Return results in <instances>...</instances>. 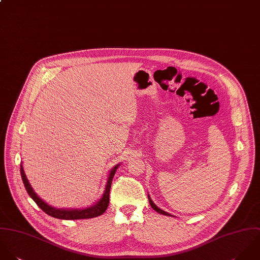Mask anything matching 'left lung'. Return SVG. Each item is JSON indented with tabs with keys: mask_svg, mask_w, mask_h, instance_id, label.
Masks as SVG:
<instances>
[{
	"mask_svg": "<svg viewBox=\"0 0 260 260\" xmlns=\"http://www.w3.org/2000/svg\"><path fill=\"white\" fill-rule=\"evenodd\" d=\"M148 198H149V202H150L151 206H152V208H153L155 211H156L157 213H159V214H161V215H166V216H172V215H171V214H169L168 212H165L164 210H161V209H159V208L157 207L156 204L153 202V200L151 199V197H150V195H149V194H148Z\"/></svg>",
	"mask_w": 260,
	"mask_h": 260,
	"instance_id": "obj_1",
	"label": "left lung"
}]
</instances>
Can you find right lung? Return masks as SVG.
Segmentation results:
<instances>
[{
	"mask_svg": "<svg viewBox=\"0 0 260 260\" xmlns=\"http://www.w3.org/2000/svg\"><path fill=\"white\" fill-rule=\"evenodd\" d=\"M120 164L115 165L108 174L107 177V181H106V185L104 188V194L101 197V199H99L92 206L89 207L82 208V209H78V208H73V209H63V208H55L47 204L44 200H42L33 190L31 184L29 183V180L25 174L24 171V167H23V162H21V176H22V180L24 183V186L29 194V196L35 201V203L41 208L46 214L52 216L54 218H58V219H63V220H77V219H88V218H94L98 216L103 215L105 210L108 207V203H109V191H110V186H111V182L113 179V176L117 170V168L119 167Z\"/></svg>",
	"mask_w": 260,
	"mask_h": 260,
	"instance_id": "obj_1",
	"label": "right lung"
}]
</instances>
